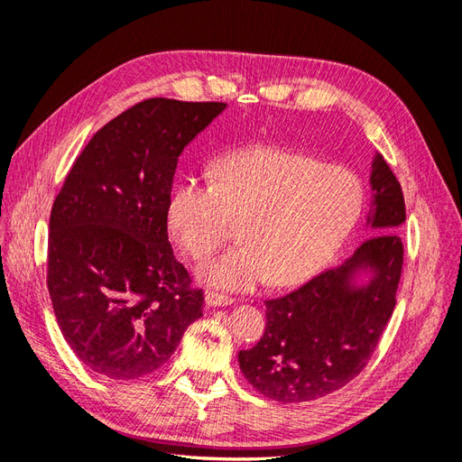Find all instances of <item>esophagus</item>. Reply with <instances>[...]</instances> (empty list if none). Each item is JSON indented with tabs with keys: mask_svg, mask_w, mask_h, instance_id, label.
Instances as JSON below:
<instances>
[{
	"mask_svg": "<svg viewBox=\"0 0 462 462\" xmlns=\"http://www.w3.org/2000/svg\"><path fill=\"white\" fill-rule=\"evenodd\" d=\"M206 306H229V304H233V299L231 297H226V295H219V292H214V291H209V292H206Z\"/></svg>",
	"mask_w": 462,
	"mask_h": 462,
	"instance_id": "obj_1",
	"label": "esophagus"
}]
</instances>
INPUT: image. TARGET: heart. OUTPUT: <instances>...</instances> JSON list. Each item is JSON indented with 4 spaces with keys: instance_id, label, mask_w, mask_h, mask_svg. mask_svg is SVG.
Returning <instances> with one entry per match:
<instances>
[{
    "instance_id": "obj_1",
    "label": "heart",
    "mask_w": 462,
    "mask_h": 462,
    "mask_svg": "<svg viewBox=\"0 0 462 462\" xmlns=\"http://www.w3.org/2000/svg\"><path fill=\"white\" fill-rule=\"evenodd\" d=\"M365 208V185L341 165L277 146L227 153L212 180L185 177L167 200V227L185 253L202 260L241 221L243 246L197 268L202 283L245 292L272 282H309L346 241Z\"/></svg>"
}]
</instances>
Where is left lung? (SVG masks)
Masks as SVG:
<instances>
[{"label":"left lung","instance_id":"obj_1","mask_svg":"<svg viewBox=\"0 0 462 462\" xmlns=\"http://www.w3.org/2000/svg\"><path fill=\"white\" fill-rule=\"evenodd\" d=\"M372 236L343 263L312 277L282 299L265 300V331L239 353L254 389L279 402H309L360 374L395 309L402 270L404 199L382 153L370 173Z\"/></svg>","mask_w":462,"mask_h":462}]
</instances>
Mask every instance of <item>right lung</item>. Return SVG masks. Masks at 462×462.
Wrapping results in <instances>:
<instances>
[{
  "label": "right lung",
  "instance_id": "1",
  "mask_svg": "<svg viewBox=\"0 0 462 462\" xmlns=\"http://www.w3.org/2000/svg\"><path fill=\"white\" fill-rule=\"evenodd\" d=\"M227 104L150 97L97 131L55 197L48 291L82 365L138 380L171 358L202 316V289L167 239L177 160Z\"/></svg>",
  "mask_w": 462,
  "mask_h": 462
}]
</instances>
